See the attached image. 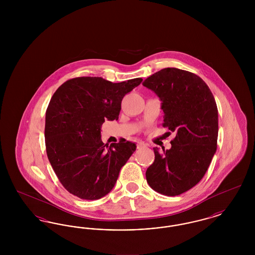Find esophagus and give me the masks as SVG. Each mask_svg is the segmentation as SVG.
<instances>
[{
  "instance_id": "obj_1",
  "label": "esophagus",
  "mask_w": 255,
  "mask_h": 255,
  "mask_svg": "<svg viewBox=\"0 0 255 255\" xmlns=\"http://www.w3.org/2000/svg\"><path fill=\"white\" fill-rule=\"evenodd\" d=\"M143 147H146V144L142 143V142H139V143H137V148H138V149H140V148H143Z\"/></svg>"
}]
</instances>
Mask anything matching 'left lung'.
I'll return each mask as SVG.
<instances>
[{
    "label": "left lung",
    "mask_w": 255,
    "mask_h": 255,
    "mask_svg": "<svg viewBox=\"0 0 255 255\" xmlns=\"http://www.w3.org/2000/svg\"><path fill=\"white\" fill-rule=\"evenodd\" d=\"M142 84L161 100L162 126L176 133L169 150L153 148L155 160L146 170V180L160 194H182L203 179L216 152L215 99L200 76L177 68L162 69Z\"/></svg>",
    "instance_id": "8db88e82"
}]
</instances>
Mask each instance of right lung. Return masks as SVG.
Returning a JSON list of instances; mask_svg holds the SVG:
<instances>
[{
    "label": "right lung",
    "mask_w": 255,
    "mask_h": 255,
    "mask_svg": "<svg viewBox=\"0 0 255 255\" xmlns=\"http://www.w3.org/2000/svg\"><path fill=\"white\" fill-rule=\"evenodd\" d=\"M142 78L113 83L102 77H75L53 94L46 112L45 141L49 162L62 185L83 200H97L115 186L135 151L130 141L101 140L106 120H119L122 98Z\"/></svg>",
    "instance_id": "1"
}]
</instances>
